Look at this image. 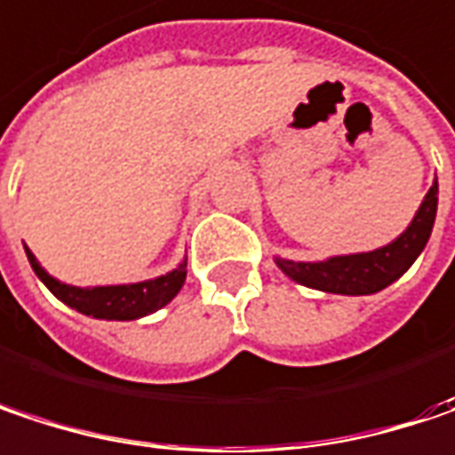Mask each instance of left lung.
Masks as SVG:
<instances>
[{
  "label": "left lung",
  "mask_w": 455,
  "mask_h": 455,
  "mask_svg": "<svg viewBox=\"0 0 455 455\" xmlns=\"http://www.w3.org/2000/svg\"><path fill=\"white\" fill-rule=\"evenodd\" d=\"M435 213H437V180L427 189L411 224L386 247H378L370 252L333 255V258L315 260V263L275 258V266L291 281H297L307 289L325 291V294H347V297L375 294V291L391 286L395 278H401L411 268V263L422 255V250L433 234Z\"/></svg>",
  "instance_id": "obj_1"
}]
</instances>
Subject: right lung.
<instances>
[{"label": "right lung", "mask_w": 455, "mask_h": 455, "mask_svg": "<svg viewBox=\"0 0 455 455\" xmlns=\"http://www.w3.org/2000/svg\"><path fill=\"white\" fill-rule=\"evenodd\" d=\"M28 263L36 270V275L44 281V286L64 302L67 307L83 312L88 317H99V320H138L150 312L161 310L164 305H169L187 278V258L174 270L158 275V278H148L138 283H116V286H69L60 278L49 275L41 268V263L36 260V255L25 247Z\"/></svg>", "instance_id": "1"}]
</instances>
